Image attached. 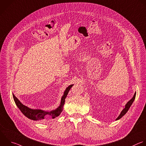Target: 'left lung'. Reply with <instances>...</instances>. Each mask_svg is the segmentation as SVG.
Here are the masks:
<instances>
[{"instance_id":"obj_1","label":"left lung","mask_w":146,"mask_h":146,"mask_svg":"<svg viewBox=\"0 0 146 146\" xmlns=\"http://www.w3.org/2000/svg\"><path fill=\"white\" fill-rule=\"evenodd\" d=\"M136 93V92L135 93V94H134V95H133V98L125 104V108L123 110V111L121 112V113H120V114L119 115V116L117 117V118L116 119V120H117L120 119V118H121V117L127 112V111H128V110L129 109L131 106L132 105V104L133 103V101H134V100H135V99Z\"/></svg>"}]
</instances>
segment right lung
<instances>
[{
	"mask_svg": "<svg viewBox=\"0 0 146 146\" xmlns=\"http://www.w3.org/2000/svg\"><path fill=\"white\" fill-rule=\"evenodd\" d=\"M73 85H70L68 88H66V90L64 92V95L62 96L61 98V104L60 106L57 109L53 110L52 111H44L41 110L31 109L27 107V106H25L23 104H22L14 94H13V96L17 106L18 107L20 111L22 112V113L27 118L33 120H35V121L42 120L49 117L54 119L56 117L58 116L61 113L63 110L64 105L65 104V99L69 93V91L70 90V88L73 86Z\"/></svg>",
	"mask_w": 146,
	"mask_h": 146,
	"instance_id": "add662e5",
	"label": "right lung"
}]
</instances>
